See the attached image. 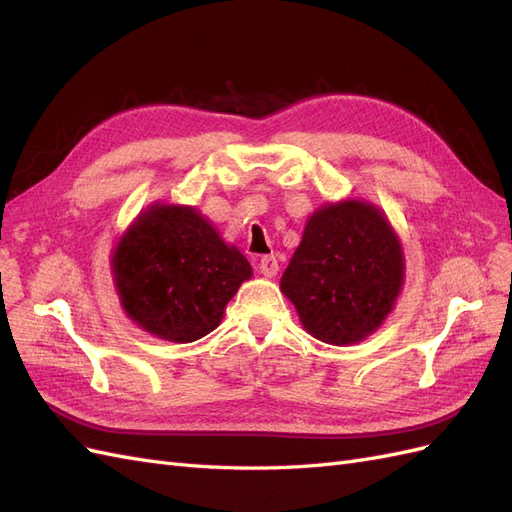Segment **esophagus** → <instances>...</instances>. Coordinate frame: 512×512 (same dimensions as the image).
<instances>
[{"instance_id":"obj_1","label":"esophagus","mask_w":512,"mask_h":512,"mask_svg":"<svg viewBox=\"0 0 512 512\" xmlns=\"http://www.w3.org/2000/svg\"><path fill=\"white\" fill-rule=\"evenodd\" d=\"M258 269L265 277H273V275H277V271H280V262H277V258L273 254L262 256L258 262Z\"/></svg>"}]
</instances>
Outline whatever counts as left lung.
Instances as JSON below:
<instances>
[{
	"mask_svg": "<svg viewBox=\"0 0 512 512\" xmlns=\"http://www.w3.org/2000/svg\"><path fill=\"white\" fill-rule=\"evenodd\" d=\"M401 282L404 256L389 222L376 207L346 200L309 218L280 286L307 333L346 346L380 327Z\"/></svg>",
	"mask_w": 512,
	"mask_h": 512,
	"instance_id": "obj_1",
	"label": "left lung"
}]
</instances>
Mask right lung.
I'll return each instance as SVG.
<instances>
[{
    "label": "right lung",
    "mask_w": 512,
    "mask_h": 512,
    "mask_svg": "<svg viewBox=\"0 0 512 512\" xmlns=\"http://www.w3.org/2000/svg\"><path fill=\"white\" fill-rule=\"evenodd\" d=\"M115 282L126 314L170 342H196L218 327L252 267L190 207L156 205L117 245Z\"/></svg>",
    "instance_id": "right-lung-1"
}]
</instances>
